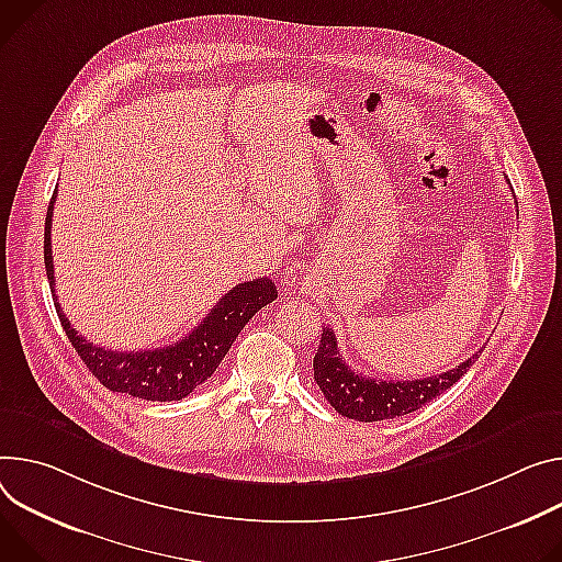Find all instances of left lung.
Instances as JSON below:
<instances>
[{
	"label": "left lung",
	"instance_id": "left-lung-1",
	"mask_svg": "<svg viewBox=\"0 0 562 562\" xmlns=\"http://www.w3.org/2000/svg\"><path fill=\"white\" fill-rule=\"evenodd\" d=\"M480 353L482 351L473 353L469 361L437 376L415 381H383L349 370V366L340 359L334 331L325 327L318 351L314 356V379L338 415L366 424L383 422L419 411L422 405L462 379Z\"/></svg>",
	"mask_w": 562,
	"mask_h": 562
}]
</instances>
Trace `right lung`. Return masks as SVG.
Listing matches in <instances>:
<instances>
[{
	"instance_id": "obj_1",
	"label": "right lung",
	"mask_w": 562,
	"mask_h": 562,
	"mask_svg": "<svg viewBox=\"0 0 562 562\" xmlns=\"http://www.w3.org/2000/svg\"><path fill=\"white\" fill-rule=\"evenodd\" d=\"M56 194L58 190L50 196L44 222V269L48 286L50 293H54V304L63 329L76 347L82 363L112 392L145 401H179L188 396L194 387L213 376L244 325L278 297L273 280L258 278L233 286L215 304L211 314L175 345L161 349L114 351L89 342L71 327L56 295L54 252H50V217H54Z\"/></svg>"
}]
</instances>
